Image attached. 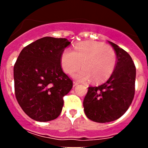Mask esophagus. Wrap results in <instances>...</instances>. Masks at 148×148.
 <instances>
[{"mask_svg":"<svg viewBox=\"0 0 148 148\" xmlns=\"http://www.w3.org/2000/svg\"><path fill=\"white\" fill-rule=\"evenodd\" d=\"M77 85H78V82H73V87H76Z\"/></svg>","mask_w":148,"mask_h":148,"instance_id":"34e87169","label":"esophagus"}]
</instances>
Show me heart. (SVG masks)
Returning <instances> with one entry per match:
<instances>
[{
  "label": "heart",
  "instance_id": "1",
  "mask_svg": "<svg viewBox=\"0 0 148 148\" xmlns=\"http://www.w3.org/2000/svg\"><path fill=\"white\" fill-rule=\"evenodd\" d=\"M62 69L68 74H73L82 66L75 77L80 81L93 78L96 83L105 82L113 74L116 67L115 52L105 44L97 41H84L75 47V51L66 48L61 56Z\"/></svg>",
  "mask_w": 148,
  "mask_h": 148
}]
</instances>
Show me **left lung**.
I'll list each match as a JSON object with an SVG mask.
<instances>
[{
	"instance_id": "obj_1",
	"label": "left lung",
	"mask_w": 148,
	"mask_h": 148,
	"mask_svg": "<svg viewBox=\"0 0 148 148\" xmlns=\"http://www.w3.org/2000/svg\"><path fill=\"white\" fill-rule=\"evenodd\" d=\"M116 55V67L104 84L89 87L83 101L89 119L99 123L110 122L127 110L135 94L136 66L126 51L109 41Z\"/></svg>"
}]
</instances>
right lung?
Here are the masks:
<instances>
[{
	"label": "right lung",
	"instance_id": "right-lung-1",
	"mask_svg": "<svg viewBox=\"0 0 148 148\" xmlns=\"http://www.w3.org/2000/svg\"><path fill=\"white\" fill-rule=\"evenodd\" d=\"M66 38L44 37L23 48L14 66L15 97L24 113L38 121L58 118L73 82L63 72Z\"/></svg>",
	"mask_w": 148,
	"mask_h": 148
}]
</instances>
